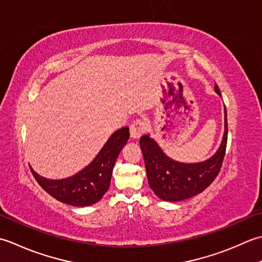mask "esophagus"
<instances>
[{"instance_id":"1","label":"esophagus","mask_w":262,"mask_h":262,"mask_svg":"<svg viewBox=\"0 0 262 262\" xmlns=\"http://www.w3.org/2000/svg\"><path fill=\"white\" fill-rule=\"evenodd\" d=\"M147 129V123L142 120H136L130 126V136L132 139H139Z\"/></svg>"}]
</instances>
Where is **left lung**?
Here are the masks:
<instances>
[{
	"label": "left lung",
	"instance_id": "8db88e82",
	"mask_svg": "<svg viewBox=\"0 0 262 262\" xmlns=\"http://www.w3.org/2000/svg\"><path fill=\"white\" fill-rule=\"evenodd\" d=\"M215 92L221 95L216 84ZM225 129L218 150L205 162L181 163L169 158L149 135L140 138V148L145 159L148 183L159 199L181 201L192 198L209 186L222 167L227 143V113L224 107Z\"/></svg>",
	"mask_w": 262,
	"mask_h": 262
}]
</instances>
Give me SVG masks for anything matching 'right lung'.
Wrapping results in <instances>:
<instances>
[{"label":"right lung","mask_w":262,"mask_h":262,"mask_svg":"<svg viewBox=\"0 0 262 262\" xmlns=\"http://www.w3.org/2000/svg\"><path fill=\"white\" fill-rule=\"evenodd\" d=\"M129 137L127 126L116 130L88 166L67 179L42 178L33 167L31 173L41 188L56 200L74 207L94 205L108 190L115 162Z\"/></svg>","instance_id":"obj_1"}]
</instances>
